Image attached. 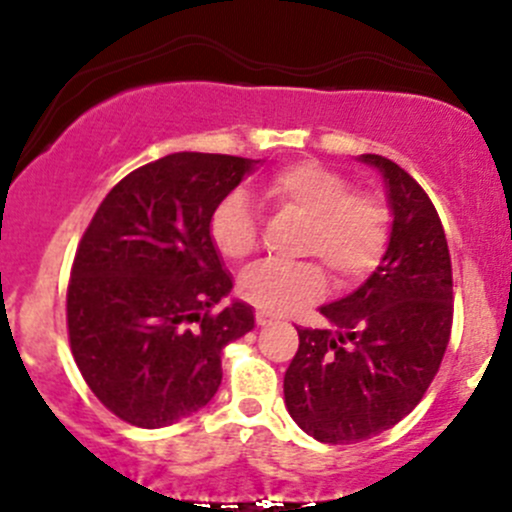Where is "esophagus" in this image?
Segmentation results:
<instances>
[{
  "mask_svg": "<svg viewBox=\"0 0 512 512\" xmlns=\"http://www.w3.org/2000/svg\"><path fill=\"white\" fill-rule=\"evenodd\" d=\"M255 322L260 324V327H270V324H275V322H280V317H275V314H270V312H257L255 314Z\"/></svg>",
  "mask_w": 512,
  "mask_h": 512,
  "instance_id": "esophagus-1",
  "label": "esophagus"
}]
</instances>
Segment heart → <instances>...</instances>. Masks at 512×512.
<instances>
[{"label": "heart", "instance_id": "1", "mask_svg": "<svg viewBox=\"0 0 512 512\" xmlns=\"http://www.w3.org/2000/svg\"><path fill=\"white\" fill-rule=\"evenodd\" d=\"M262 193L280 208L307 218L304 252L322 257L339 285L364 280L386 250L389 210L369 193H349V180L314 160L275 170ZM210 240L225 260L240 262L257 247V220L245 193H227L210 215ZM327 287L319 262H260L245 272L240 292L262 312L285 314Z\"/></svg>", "mask_w": 512, "mask_h": 512}]
</instances>
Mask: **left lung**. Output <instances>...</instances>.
Returning <instances> with one entry per match:
<instances>
[{
	"label": "left lung",
	"mask_w": 512,
	"mask_h": 512,
	"mask_svg": "<svg viewBox=\"0 0 512 512\" xmlns=\"http://www.w3.org/2000/svg\"><path fill=\"white\" fill-rule=\"evenodd\" d=\"M381 175L391 215L379 267L347 297L322 304V329H299L285 406L322 443L389 431L426 394L446 354L453 280L446 232L421 185L394 160L359 156Z\"/></svg>",
	"instance_id": "1"
}]
</instances>
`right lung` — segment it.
Segmentation results:
<instances>
[{"label": "right lung", "instance_id": "1", "mask_svg": "<svg viewBox=\"0 0 512 512\" xmlns=\"http://www.w3.org/2000/svg\"><path fill=\"white\" fill-rule=\"evenodd\" d=\"M262 160L170 153L128 173L84 232L66 294L69 342L96 399L138 428L193 416L223 381V349L255 327L232 299L210 215Z\"/></svg>", "mask_w": 512, "mask_h": 512}]
</instances>
